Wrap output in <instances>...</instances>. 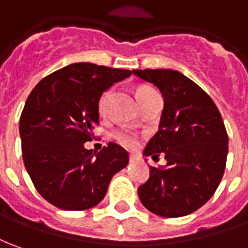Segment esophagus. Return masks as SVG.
<instances>
[{
    "label": "esophagus",
    "instance_id": "obj_1",
    "mask_svg": "<svg viewBox=\"0 0 248 248\" xmlns=\"http://www.w3.org/2000/svg\"><path fill=\"white\" fill-rule=\"evenodd\" d=\"M135 159H136V156H135V155H129V162H134Z\"/></svg>",
    "mask_w": 248,
    "mask_h": 248
}]
</instances>
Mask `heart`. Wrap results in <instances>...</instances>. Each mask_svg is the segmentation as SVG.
Masks as SVG:
<instances>
[{
    "mask_svg": "<svg viewBox=\"0 0 248 248\" xmlns=\"http://www.w3.org/2000/svg\"><path fill=\"white\" fill-rule=\"evenodd\" d=\"M155 90L153 88H150V86H139V88L136 89V92H135V94H136V100L139 104H143V101L146 100L148 95L154 93ZM109 97H110V90H107L104 94L101 95V98H100V101H98V112L100 113H104L105 112V108H107V102L109 100ZM114 139L119 141L120 144L125 147H135L138 144V138H136V135L132 134V132H129V131H117L116 134H114Z\"/></svg>",
    "mask_w": 248,
    "mask_h": 248,
    "instance_id": "obj_1",
    "label": "heart"
}]
</instances>
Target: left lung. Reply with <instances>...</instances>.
Segmentation results:
<instances>
[{"label": "left lung", "mask_w": 248, "mask_h": 248, "mask_svg": "<svg viewBox=\"0 0 248 248\" xmlns=\"http://www.w3.org/2000/svg\"><path fill=\"white\" fill-rule=\"evenodd\" d=\"M163 95L159 129L144 155L163 153L166 166H150V178L139 186L141 204L162 217L197 211L216 192L228 154V135L217 107L197 83L169 69L132 70Z\"/></svg>", "instance_id": "1"}]
</instances>
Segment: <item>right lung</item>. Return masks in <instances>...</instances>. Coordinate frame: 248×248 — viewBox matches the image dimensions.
<instances>
[{"label":"right lung","mask_w":248,"mask_h":248,"mask_svg":"<svg viewBox=\"0 0 248 248\" xmlns=\"http://www.w3.org/2000/svg\"><path fill=\"white\" fill-rule=\"evenodd\" d=\"M132 74L93 63H73L47 75L27 98L20 117L25 169L36 190L64 211H85L107 194L109 182L128 165V153L108 143L86 150L98 124V101L116 82Z\"/></svg>","instance_id":"1"}]
</instances>
